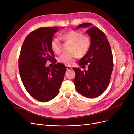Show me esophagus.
I'll use <instances>...</instances> for the list:
<instances>
[{
	"instance_id": "obj_1",
	"label": "esophagus",
	"mask_w": 134,
	"mask_h": 134,
	"mask_svg": "<svg viewBox=\"0 0 134 134\" xmlns=\"http://www.w3.org/2000/svg\"><path fill=\"white\" fill-rule=\"evenodd\" d=\"M66 69L68 70H70L72 69V68L70 66H66Z\"/></svg>"
}]
</instances>
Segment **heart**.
Wrapping results in <instances>:
<instances>
[{"label":"heart","mask_w":134,"mask_h":134,"mask_svg":"<svg viewBox=\"0 0 134 134\" xmlns=\"http://www.w3.org/2000/svg\"><path fill=\"white\" fill-rule=\"evenodd\" d=\"M60 37L73 43L72 51H76L80 56L86 55L91 46V41L89 37L84 36L81 32L70 31L60 35ZM52 50L55 54H59L61 51V40L59 37H55L51 42ZM76 52L72 54H63L59 58V62L65 65H71L78 57Z\"/></svg>","instance_id":"b5f03b06"}]
</instances>
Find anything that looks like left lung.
Instances as JSON below:
<instances>
[{
  "label": "left lung",
  "mask_w": 134,
  "mask_h": 134,
  "mask_svg": "<svg viewBox=\"0 0 134 134\" xmlns=\"http://www.w3.org/2000/svg\"><path fill=\"white\" fill-rule=\"evenodd\" d=\"M79 28H87L91 46L87 53L81 59L79 65H88L84 71L73 68L75 77L73 80L76 91L89 98L99 96L106 90L110 81L113 64L111 48L106 35L91 23L79 25Z\"/></svg>",
  "instance_id": "1"
}]
</instances>
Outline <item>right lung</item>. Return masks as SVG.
<instances>
[{"mask_svg": "<svg viewBox=\"0 0 134 134\" xmlns=\"http://www.w3.org/2000/svg\"><path fill=\"white\" fill-rule=\"evenodd\" d=\"M59 30L58 27H41L32 31L21 50L19 70L22 83L29 94L40 102H48L58 94L66 71L61 63L52 69L45 65L47 60H55L51 42Z\"/></svg>", "mask_w": 134, "mask_h": 134, "instance_id": "obj_1", "label": "right lung"}]
</instances>
